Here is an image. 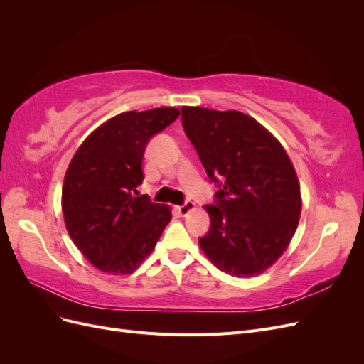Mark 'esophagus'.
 <instances>
[{
  "mask_svg": "<svg viewBox=\"0 0 364 364\" xmlns=\"http://www.w3.org/2000/svg\"><path fill=\"white\" fill-rule=\"evenodd\" d=\"M194 208H196V203H194V202H191V200H186L183 205L178 206L176 209H178V213H179L181 215H186L188 213H191Z\"/></svg>",
  "mask_w": 364,
  "mask_h": 364,
  "instance_id": "esophagus-1",
  "label": "esophagus"
}]
</instances>
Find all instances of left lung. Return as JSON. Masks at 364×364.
Listing matches in <instances>:
<instances>
[{"instance_id": "1", "label": "left lung", "mask_w": 364, "mask_h": 364, "mask_svg": "<svg viewBox=\"0 0 364 364\" xmlns=\"http://www.w3.org/2000/svg\"><path fill=\"white\" fill-rule=\"evenodd\" d=\"M181 111L208 176L222 181L217 203L205 206L211 229L199 245L222 272L257 277L279 259L299 223L302 197L293 164L281 142L243 112Z\"/></svg>"}]
</instances>
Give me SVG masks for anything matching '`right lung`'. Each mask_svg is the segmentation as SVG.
<instances>
[{
    "label": "right lung",
    "instance_id": "right-lung-1",
    "mask_svg": "<svg viewBox=\"0 0 364 364\" xmlns=\"http://www.w3.org/2000/svg\"><path fill=\"white\" fill-rule=\"evenodd\" d=\"M156 107L112 117L73 156L62 186V213L73 243L94 267L111 274L135 272L171 220L168 205L135 196L142 183L149 139L179 117Z\"/></svg>",
    "mask_w": 364,
    "mask_h": 364
}]
</instances>
